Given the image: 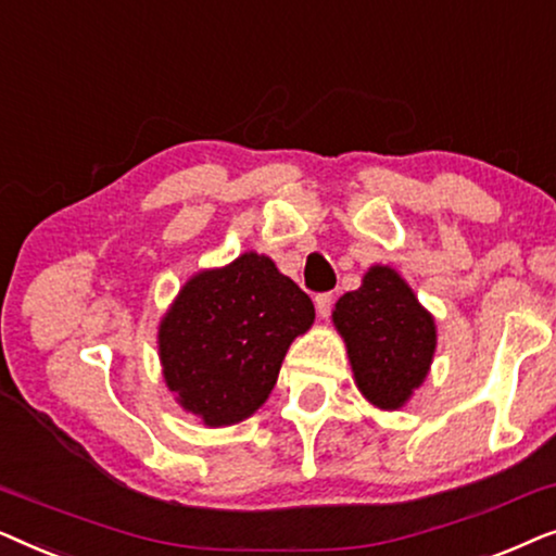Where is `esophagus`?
Masks as SVG:
<instances>
[{"label": "esophagus", "mask_w": 556, "mask_h": 556, "mask_svg": "<svg viewBox=\"0 0 556 556\" xmlns=\"http://www.w3.org/2000/svg\"><path fill=\"white\" fill-rule=\"evenodd\" d=\"M331 306H333V293L329 291V293H318L316 295V311H318V316H329L331 314Z\"/></svg>", "instance_id": "esophagus-1"}]
</instances>
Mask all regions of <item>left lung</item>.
<instances>
[{"label":"left lung","mask_w":556,"mask_h":556,"mask_svg":"<svg viewBox=\"0 0 556 556\" xmlns=\"http://www.w3.org/2000/svg\"><path fill=\"white\" fill-rule=\"evenodd\" d=\"M333 324L364 397L384 409L405 405L435 352V324L405 280L384 265L371 268L359 291L341 295Z\"/></svg>","instance_id":"1"}]
</instances>
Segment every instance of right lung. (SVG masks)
I'll list each match as a JSON object with an SVG mask.
<instances>
[{
    "label": "right lung",
    "mask_w": 556,
    "mask_h": 556,
    "mask_svg": "<svg viewBox=\"0 0 556 556\" xmlns=\"http://www.w3.org/2000/svg\"><path fill=\"white\" fill-rule=\"evenodd\" d=\"M314 303L265 255L194 276L159 329L164 379L204 425L245 420L268 400Z\"/></svg>",
    "instance_id": "right-lung-1"
}]
</instances>
